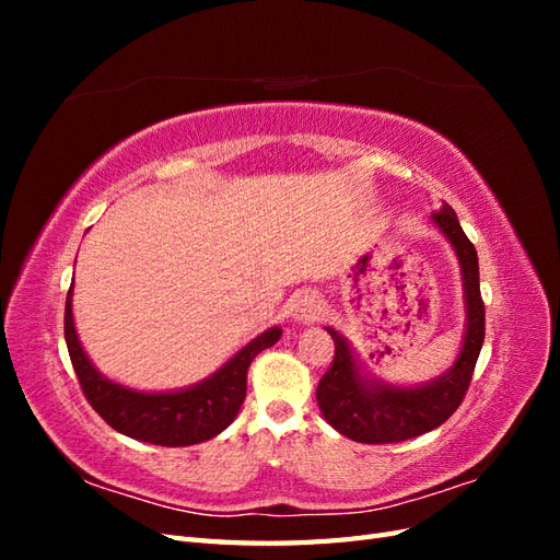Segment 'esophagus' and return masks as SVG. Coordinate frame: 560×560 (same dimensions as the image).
I'll list each match as a JSON object with an SVG mask.
<instances>
[{
  "instance_id": "1",
  "label": "esophagus",
  "mask_w": 560,
  "mask_h": 560,
  "mask_svg": "<svg viewBox=\"0 0 560 560\" xmlns=\"http://www.w3.org/2000/svg\"><path fill=\"white\" fill-rule=\"evenodd\" d=\"M322 315V301L313 290L301 292L292 303V319L294 322H315Z\"/></svg>"
}]
</instances>
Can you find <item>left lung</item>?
Here are the masks:
<instances>
[{"mask_svg": "<svg viewBox=\"0 0 560 560\" xmlns=\"http://www.w3.org/2000/svg\"><path fill=\"white\" fill-rule=\"evenodd\" d=\"M434 226L453 247L463 276L465 331L455 362L428 383L395 385L369 374L352 343L325 327L334 343V364L317 385V406L329 425L360 444H395L425 434L446 422L460 406L486 336V311L479 290V259L448 202L432 214Z\"/></svg>", "mask_w": 560, "mask_h": 560, "instance_id": "obj_1", "label": "left lung"}]
</instances>
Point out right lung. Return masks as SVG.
<instances>
[{"mask_svg": "<svg viewBox=\"0 0 560 560\" xmlns=\"http://www.w3.org/2000/svg\"><path fill=\"white\" fill-rule=\"evenodd\" d=\"M72 292L74 282L67 292L65 341L83 395L116 432L156 446H191L224 432L245 401L252 360L261 350L276 346L282 336L280 327H270L252 338L208 378L182 389L144 393L103 376L91 362L74 327Z\"/></svg>", "mask_w": 560, "mask_h": 560, "instance_id": "obj_1", "label": "right lung"}]
</instances>
